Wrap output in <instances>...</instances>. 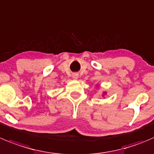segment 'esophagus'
I'll list each match as a JSON object with an SVG mask.
<instances>
[{
  "label": "esophagus",
  "mask_w": 154,
  "mask_h": 154,
  "mask_svg": "<svg viewBox=\"0 0 154 154\" xmlns=\"http://www.w3.org/2000/svg\"><path fill=\"white\" fill-rule=\"evenodd\" d=\"M72 77H73V79H74V80H77V79H78V77H79L78 74H73Z\"/></svg>",
  "instance_id": "obj_1"
}]
</instances>
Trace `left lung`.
<instances>
[{
	"label": "left lung",
	"instance_id": "8db88e82",
	"mask_svg": "<svg viewBox=\"0 0 154 154\" xmlns=\"http://www.w3.org/2000/svg\"><path fill=\"white\" fill-rule=\"evenodd\" d=\"M105 95H107V92H105V91H103V92H102V97H104Z\"/></svg>",
	"mask_w": 154,
	"mask_h": 154
}]
</instances>
